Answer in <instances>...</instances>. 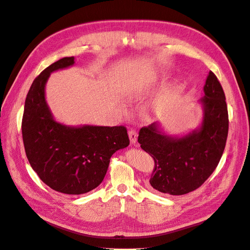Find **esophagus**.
<instances>
[{
  "label": "esophagus",
  "instance_id": "obj_1",
  "mask_svg": "<svg viewBox=\"0 0 250 250\" xmlns=\"http://www.w3.org/2000/svg\"><path fill=\"white\" fill-rule=\"evenodd\" d=\"M137 132H136V129H134V128H130L129 130H128V137H129V140H130V144H132V145H136V143H137Z\"/></svg>",
  "mask_w": 250,
  "mask_h": 250
}]
</instances>
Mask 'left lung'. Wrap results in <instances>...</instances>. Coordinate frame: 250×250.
<instances>
[{
    "mask_svg": "<svg viewBox=\"0 0 250 250\" xmlns=\"http://www.w3.org/2000/svg\"><path fill=\"white\" fill-rule=\"evenodd\" d=\"M204 92V120L199 129L182 138L162 134L157 123L140 129L141 148L155 162L150 185L162 193L180 195L199 188L214 172L224 152L228 109L224 91L212 71Z\"/></svg>",
    "mask_w": 250,
    "mask_h": 250,
    "instance_id": "obj_1",
    "label": "left lung"
}]
</instances>
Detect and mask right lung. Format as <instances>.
<instances>
[{"instance_id": "add662e5", "label": "right lung", "mask_w": 250, "mask_h": 250, "mask_svg": "<svg viewBox=\"0 0 250 250\" xmlns=\"http://www.w3.org/2000/svg\"><path fill=\"white\" fill-rule=\"evenodd\" d=\"M63 58L39 74L28 91L22 117L25 153L32 169L56 191L82 194L96 188L110 157L129 145L126 127L67 126L57 123L47 106L44 87L50 73L74 64Z\"/></svg>"}]
</instances>
